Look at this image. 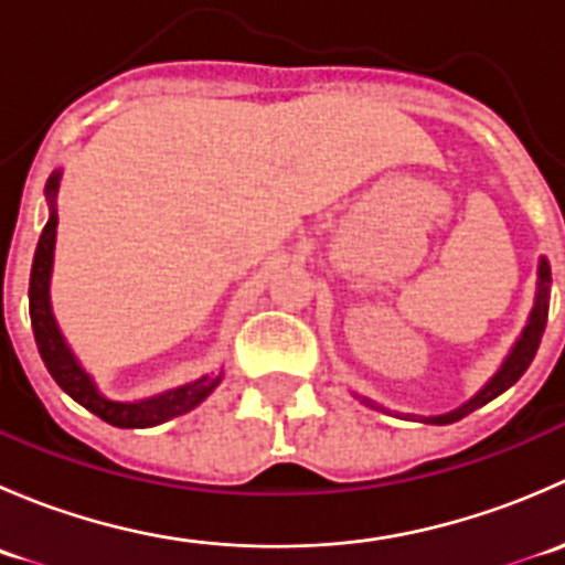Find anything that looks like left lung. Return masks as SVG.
Listing matches in <instances>:
<instances>
[{"label": "left lung", "mask_w": 565, "mask_h": 565, "mask_svg": "<svg viewBox=\"0 0 565 565\" xmlns=\"http://www.w3.org/2000/svg\"><path fill=\"white\" fill-rule=\"evenodd\" d=\"M550 284H552V276H550V265H546V259H541L539 265V295H535V306L533 311H530V322L525 324V330H522L520 341L514 344V350H511V355L505 358V363L500 366V372L494 374L492 380H489V385L483 388L478 396H472L470 402L461 404L459 409H454V413H446V415H435V418H424L426 424H454V420L465 418V415H470L472 409L483 407L487 402H492L494 396H500L503 391H509L511 385L516 383V380L522 377V374L527 372L530 361L535 358V350H539L541 344V335H544V328H546V309H550ZM366 404H372L369 398H363Z\"/></svg>", "instance_id": "left-lung-1"}]
</instances>
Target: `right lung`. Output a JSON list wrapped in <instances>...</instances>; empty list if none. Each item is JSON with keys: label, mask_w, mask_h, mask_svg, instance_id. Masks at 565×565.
Instances as JSON below:
<instances>
[{"label": "right lung", "mask_w": 565, "mask_h": 565, "mask_svg": "<svg viewBox=\"0 0 565 565\" xmlns=\"http://www.w3.org/2000/svg\"><path fill=\"white\" fill-rule=\"evenodd\" d=\"M56 188H60V172L51 174L49 182H45V196H49L51 215L49 221H45L43 235H40L38 241L35 259H32L30 273V317L45 369H49L51 377L56 380V385H60L67 396L76 398L82 407H87L89 413L104 418L106 424L119 426V429H150V426L163 424V420L177 418V415L191 413L196 404H202L204 398L215 391L221 377H199L193 380V383L182 385V388L145 398V402H108V398L100 396L93 380L87 377V372L78 366L76 358L67 350L49 303V278L56 241Z\"/></svg>", "instance_id": "obj_1"}]
</instances>
